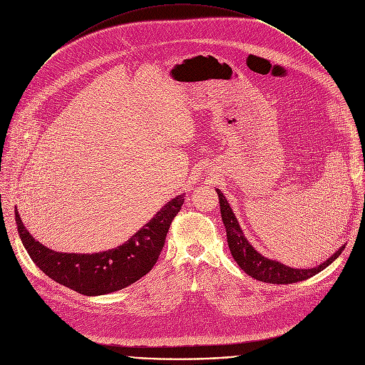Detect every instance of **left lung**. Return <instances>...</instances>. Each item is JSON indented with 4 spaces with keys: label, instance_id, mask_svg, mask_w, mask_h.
I'll list each match as a JSON object with an SVG mask.
<instances>
[{
    "label": "left lung",
    "instance_id": "8db88e82",
    "mask_svg": "<svg viewBox=\"0 0 365 365\" xmlns=\"http://www.w3.org/2000/svg\"><path fill=\"white\" fill-rule=\"evenodd\" d=\"M217 193L220 196V206H221V218L227 230V241L228 247L231 250V254L237 264L251 277L255 280L264 282V283H273V284H290L296 282L306 280L312 276L318 274L324 269H327L332 262L341 255L345 245L338 248L336 252L332 254L327 262L321 263L318 267L312 269H293L289 266H284L276 259H270L264 255L259 254L254 247L247 241L244 237V232L235 218V214L232 212V207L230 206L228 200L225 199L224 193L217 189Z\"/></svg>",
    "mask_w": 365,
    "mask_h": 365
}]
</instances>
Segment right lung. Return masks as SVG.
<instances>
[{
    "label": "right lung",
    "instance_id": "add662e5",
    "mask_svg": "<svg viewBox=\"0 0 365 365\" xmlns=\"http://www.w3.org/2000/svg\"><path fill=\"white\" fill-rule=\"evenodd\" d=\"M183 202L185 195L173 197L123 245L95 254L56 252L30 235L17 211L16 222L24 248L46 276L81 294L99 296L135 283L153 269Z\"/></svg>",
    "mask_w": 365,
    "mask_h": 365
}]
</instances>
